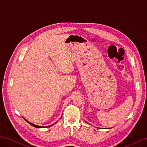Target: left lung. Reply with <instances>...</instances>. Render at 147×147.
Wrapping results in <instances>:
<instances>
[{
    "instance_id": "1",
    "label": "left lung",
    "mask_w": 147,
    "mask_h": 147,
    "mask_svg": "<svg viewBox=\"0 0 147 147\" xmlns=\"http://www.w3.org/2000/svg\"><path fill=\"white\" fill-rule=\"evenodd\" d=\"M108 129H109V128H108Z\"/></svg>"
}]
</instances>
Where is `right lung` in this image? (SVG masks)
I'll list each match as a JSON object with an SVG mask.
<instances>
[{
	"label": "right lung",
	"instance_id": "1",
	"mask_svg": "<svg viewBox=\"0 0 147 147\" xmlns=\"http://www.w3.org/2000/svg\"><path fill=\"white\" fill-rule=\"evenodd\" d=\"M25 120H26V121H27V122L28 123H29V124H30L31 125H32V126H34V127H36V128H44V127H50V126H52V125H53V124H52V125H49V126H40V125H36V124H32V123H30V122H29V121H27L26 119H25V118H24ZM57 123V122H56Z\"/></svg>",
	"mask_w": 147,
	"mask_h": 147
}]
</instances>
